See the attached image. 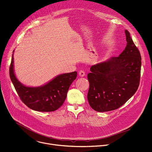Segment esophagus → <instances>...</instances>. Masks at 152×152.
<instances>
[{"label":"esophagus","mask_w":152,"mask_h":152,"mask_svg":"<svg viewBox=\"0 0 152 152\" xmlns=\"http://www.w3.org/2000/svg\"><path fill=\"white\" fill-rule=\"evenodd\" d=\"M79 75L80 76H81V77H84V76L86 75V73H85V72L83 71V70H80V71L79 72Z\"/></svg>","instance_id":"esophagus-1"}]
</instances>
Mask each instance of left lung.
<instances>
[{
	"mask_svg": "<svg viewBox=\"0 0 152 152\" xmlns=\"http://www.w3.org/2000/svg\"><path fill=\"white\" fill-rule=\"evenodd\" d=\"M126 47L119 56L93 65L87 78L90 87L87 99L95 111L118 109L138 88L141 67L140 52L128 30H125Z\"/></svg>",
	"mask_w": 152,
	"mask_h": 152,
	"instance_id": "8db88e82",
	"label": "left lung"
}]
</instances>
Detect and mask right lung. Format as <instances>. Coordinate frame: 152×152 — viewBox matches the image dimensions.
<instances>
[{
	"instance_id": "right-lung-1",
	"label": "right lung",
	"mask_w": 152,
	"mask_h": 152,
	"mask_svg": "<svg viewBox=\"0 0 152 152\" xmlns=\"http://www.w3.org/2000/svg\"><path fill=\"white\" fill-rule=\"evenodd\" d=\"M10 76L20 100L30 108L49 112L58 110L64 102L69 87L77 77V72L58 76L48 84L39 87H28L17 79L13 70V55L10 66Z\"/></svg>"
}]
</instances>
